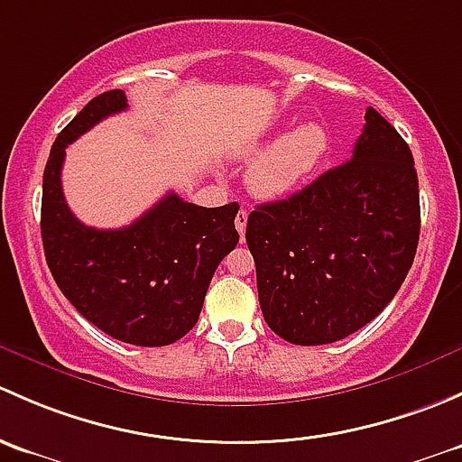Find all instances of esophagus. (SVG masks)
Returning a JSON list of instances; mask_svg holds the SVG:
<instances>
[{"label": "esophagus", "mask_w": 462, "mask_h": 462, "mask_svg": "<svg viewBox=\"0 0 462 462\" xmlns=\"http://www.w3.org/2000/svg\"><path fill=\"white\" fill-rule=\"evenodd\" d=\"M246 220H249V213H246V208H240V211H237V216H236V229H237V233H240V236H245Z\"/></svg>", "instance_id": "34e87169"}]
</instances>
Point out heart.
<instances>
[{
	"instance_id": "b5f03b06",
	"label": "heart",
	"mask_w": 462,
	"mask_h": 462,
	"mask_svg": "<svg viewBox=\"0 0 462 462\" xmlns=\"http://www.w3.org/2000/svg\"><path fill=\"white\" fill-rule=\"evenodd\" d=\"M331 137L320 122H302L282 133L251 164L246 182L258 198L278 199L291 196L318 171L329 153ZM260 144L242 146V155L258 153Z\"/></svg>"
}]
</instances>
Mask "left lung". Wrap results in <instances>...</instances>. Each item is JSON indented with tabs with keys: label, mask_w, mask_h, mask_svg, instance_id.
<instances>
[{
	"label": "left lung",
	"mask_w": 462,
	"mask_h": 462,
	"mask_svg": "<svg viewBox=\"0 0 462 462\" xmlns=\"http://www.w3.org/2000/svg\"><path fill=\"white\" fill-rule=\"evenodd\" d=\"M420 236L413 155L369 106L354 153L246 220L266 325L329 345L372 322L405 282Z\"/></svg>",
	"instance_id": "left-lung-1"
}]
</instances>
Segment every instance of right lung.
<instances>
[{
	"mask_svg": "<svg viewBox=\"0 0 462 462\" xmlns=\"http://www.w3.org/2000/svg\"><path fill=\"white\" fill-rule=\"evenodd\" d=\"M126 106L125 90H106L57 135L44 169L42 242L57 287L88 322L128 345L164 346L196 327L217 264L240 240V204L207 208L169 193L125 229L82 225L61 191L66 146Z\"/></svg>",
	"mask_w": 462,
	"mask_h": 462,
	"instance_id": "add662e5",
	"label": "right lung"
}]
</instances>
